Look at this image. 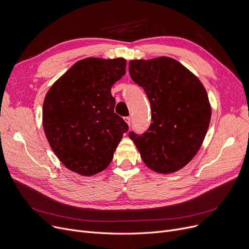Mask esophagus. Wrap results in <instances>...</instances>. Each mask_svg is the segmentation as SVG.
I'll return each instance as SVG.
<instances>
[{
	"mask_svg": "<svg viewBox=\"0 0 249 249\" xmlns=\"http://www.w3.org/2000/svg\"><path fill=\"white\" fill-rule=\"evenodd\" d=\"M124 119H125V121H126V123L130 126V125H131V118H130V117H125L124 118Z\"/></svg>",
	"mask_w": 249,
	"mask_h": 249,
	"instance_id": "1",
	"label": "esophagus"
}]
</instances>
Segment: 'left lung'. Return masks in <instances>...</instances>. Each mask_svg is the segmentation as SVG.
I'll return each instance as SVG.
<instances>
[{
	"instance_id": "8db88e82",
	"label": "left lung",
	"mask_w": 249,
	"mask_h": 249,
	"mask_svg": "<svg viewBox=\"0 0 249 249\" xmlns=\"http://www.w3.org/2000/svg\"><path fill=\"white\" fill-rule=\"evenodd\" d=\"M129 73L151 107L147 131L129 137L144 163L160 174L186 166L199 151L211 120V105L199 78L178 60L160 56L129 62Z\"/></svg>"
}]
</instances>
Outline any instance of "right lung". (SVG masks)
<instances>
[{"mask_svg": "<svg viewBox=\"0 0 249 249\" xmlns=\"http://www.w3.org/2000/svg\"><path fill=\"white\" fill-rule=\"evenodd\" d=\"M122 57H88L51 86L42 123L51 149L71 171L94 176L110 164L128 125L114 112L111 88L126 72Z\"/></svg>", "mask_w": 249, "mask_h": 249, "instance_id": "add662e5", "label": "right lung"}]
</instances>
